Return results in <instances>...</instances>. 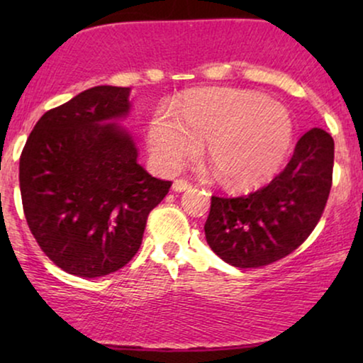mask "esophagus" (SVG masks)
Listing matches in <instances>:
<instances>
[{
    "instance_id": "34e87169",
    "label": "esophagus",
    "mask_w": 363,
    "mask_h": 363,
    "mask_svg": "<svg viewBox=\"0 0 363 363\" xmlns=\"http://www.w3.org/2000/svg\"><path fill=\"white\" fill-rule=\"evenodd\" d=\"M190 186H191V183L183 180V178H177V180L173 182V190H175V191H185Z\"/></svg>"
}]
</instances>
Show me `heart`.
I'll list each match as a JSON object with an SVG mask.
<instances>
[{
  "label": "heart",
  "mask_w": 363,
  "mask_h": 363,
  "mask_svg": "<svg viewBox=\"0 0 363 363\" xmlns=\"http://www.w3.org/2000/svg\"><path fill=\"white\" fill-rule=\"evenodd\" d=\"M292 121L282 104L242 89H203L148 123L147 142L165 170H177L208 142V162L223 183L250 188L269 180L292 143Z\"/></svg>",
  "instance_id": "b5f03b06"
}]
</instances>
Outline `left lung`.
I'll return each instance as SVG.
<instances>
[{
	"label": "left lung",
	"mask_w": 363,
	"mask_h": 363,
	"mask_svg": "<svg viewBox=\"0 0 363 363\" xmlns=\"http://www.w3.org/2000/svg\"><path fill=\"white\" fill-rule=\"evenodd\" d=\"M334 140L311 128L284 170L241 196H211L206 241L228 264L247 269L282 259L304 242L324 213L332 186Z\"/></svg>",
	"instance_id": "8db88e82"
}]
</instances>
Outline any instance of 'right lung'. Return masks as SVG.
Instances as JSON below:
<instances>
[{
    "label": "right lung",
    "mask_w": 363,
    "mask_h": 363,
    "mask_svg": "<svg viewBox=\"0 0 363 363\" xmlns=\"http://www.w3.org/2000/svg\"><path fill=\"white\" fill-rule=\"evenodd\" d=\"M128 87L97 86L39 118L19 158L23 210L34 240L69 274L101 277L137 255L150 211L172 182L137 163Z\"/></svg>",
    "instance_id": "right-lung-1"
}]
</instances>
